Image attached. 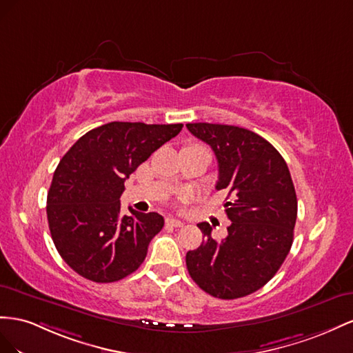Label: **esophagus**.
<instances>
[{
  "label": "esophagus",
  "mask_w": 353,
  "mask_h": 353,
  "mask_svg": "<svg viewBox=\"0 0 353 353\" xmlns=\"http://www.w3.org/2000/svg\"><path fill=\"white\" fill-rule=\"evenodd\" d=\"M165 223L170 225V226H174V228H182V226L185 225V221L179 220V219H174V217H168V219L165 220Z\"/></svg>",
  "instance_id": "obj_1"
}]
</instances>
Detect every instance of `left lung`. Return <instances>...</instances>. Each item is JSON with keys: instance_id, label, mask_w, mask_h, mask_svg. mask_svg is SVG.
<instances>
[{"instance_id": "1", "label": "left lung", "mask_w": 353, "mask_h": 353, "mask_svg": "<svg viewBox=\"0 0 353 353\" xmlns=\"http://www.w3.org/2000/svg\"><path fill=\"white\" fill-rule=\"evenodd\" d=\"M217 158V190H226L228 236H211L186 253V266L201 290L232 300L254 293L274 278L290 253L297 219V196L284 158L261 136L223 124H186Z\"/></svg>"}]
</instances>
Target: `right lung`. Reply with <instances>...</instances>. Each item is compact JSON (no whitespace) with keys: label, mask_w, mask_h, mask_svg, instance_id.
Masks as SVG:
<instances>
[{"label":"right lung","mask_w":353,"mask_h":353,"mask_svg":"<svg viewBox=\"0 0 353 353\" xmlns=\"http://www.w3.org/2000/svg\"><path fill=\"white\" fill-rule=\"evenodd\" d=\"M183 124L108 123L90 130L60 159L47 195L50 234L59 254L94 283H115L143 263L164 226L158 213H121L124 182Z\"/></svg>","instance_id":"obj_1"}]
</instances>
